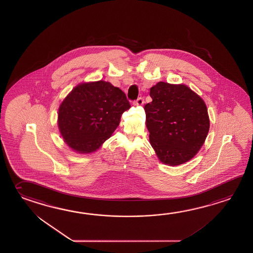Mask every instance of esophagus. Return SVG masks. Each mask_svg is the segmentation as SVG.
<instances>
[{"label": "esophagus", "instance_id": "34e87169", "mask_svg": "<svg viewBox=\"0 0 253 253\" xmlns=\"http://www.w3.org/2000/svg\"><path fill=\"white\" fill-rule=\"evenodd\" d=\"M134 103L136 105H143L144 103V99L142 97H139L138 99H136Z\"/></svg>", "mask_w": 253, "mask_h": 253}]
</instances>
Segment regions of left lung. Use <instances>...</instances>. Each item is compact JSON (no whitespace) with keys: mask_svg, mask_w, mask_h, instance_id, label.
Listing matches in <instances>:
<instances>
[{"mask_svg":"<svg viewBox=\"0 0 253 253\" xmlns=\"http://www.w3.org/2000/svg\"><path fill=\"white\" fill-rule=\"evenodd\" d=\"M153 101L144 106L150 143L161 162L170 166L193 158L209 130L203 99L186 85L160 82L151 88Z\"/></svg>","mask_w":253,"mask_h":253,"instance_id":"1","label":"left lung"}]
</instances>
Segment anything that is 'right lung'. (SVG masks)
<instances>
[{
    "mask_svg": "<svg viewBox=\"0 0 253 253\" xmlns=\"http://www.w3.org/2000/svg\"><path fill=\"white\" fill-rule=\"evenodd\" d=\"M130 107L124 92L110 83L78 85L60 105V133L71 148L93 152L110 137Z\"/></svg>",
    "mask_w": 253,
    "mask_h": 253,
    "instance_id": "obj_1",
    "label": "right lung"
}]
</instances>
